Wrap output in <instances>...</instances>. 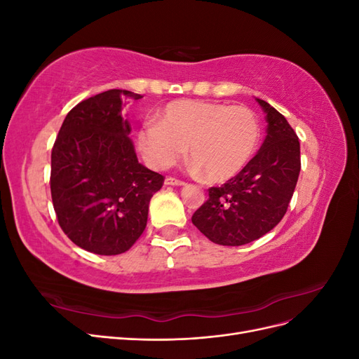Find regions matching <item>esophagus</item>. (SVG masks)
Listing matches in <instances>:
<instances>
[{
  "label": "esophagus",
  "mask_w": 359,
  "mask_h": 359,
  "mask_svg": "<svg viewBox=\"0 0 359 359\" xmlns=\"http://www.w3.org/2000/svg\"><path fill=\"white\" fill-rule=\"evenodd\" d=\"M184 184H186V181H182L175 177H168L165 180V186H184Z\"/></svg>",
  "instance_id": "esophagus-1"
}]
</instances>
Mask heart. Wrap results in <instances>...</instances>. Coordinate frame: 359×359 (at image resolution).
<instances>
[{"label": "heart", "instance_id": "heart-1", "mask_svg": "<svg viewBox=\"0 0 359 359\" xmlns=\"http://www.w3.org/2000/svg\"><path fill=\"white\" fill-rule=\"evenodd\" d=\"M259 140L260 124L252 109L194 100L169 103L157 123H145L137 133L139 149L151 168H172L189 147L194 169H202L212 182L227 181L244 170Z\"/></svg>", "mask_w": 359, "mask_h": 359}]
</instances>
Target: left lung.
<instances>
[{"mask_svg": "<svg viewBox=\"0 0 359 359\" xmlns=\"http://www.w3.org/2000/svg\"><path fill=\"white\" fill-rule=\"evenodd\" d=\"M266 137L248 165L220 187L208 189V201L191 222L210 241L244 245L268 233L283 219L301 170L299 140L287 119L265 100Z\"/></svg>", "mask_w": 359, "mask_h": 359, "instance_id": "1", "label": "left lung"}]
</instances>
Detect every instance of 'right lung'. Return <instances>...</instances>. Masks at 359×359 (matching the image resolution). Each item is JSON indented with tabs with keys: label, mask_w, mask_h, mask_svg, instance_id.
<instances>
[{
	"label": "right lung",
	"mask_w": 359,
	"mask_h": 359,
	"mask_svg": "<svg viewBox=\"0 0 359 359\" xmlns=\"http://www.w3.org/2000/svg\"><path fill=\"white\" fill-rule=\"evenodd\" d=\"M109 90L76 104L52 148L50 194L62 232L86 252L121 255L142 235L148 205L165 177L137 161L132 127L123 118L127 100Z\"/></svg>",
	"instance_id": "obj_1"
}]
</instances>
